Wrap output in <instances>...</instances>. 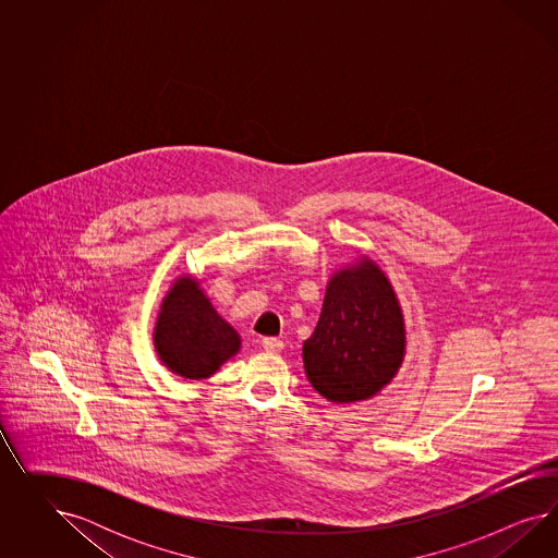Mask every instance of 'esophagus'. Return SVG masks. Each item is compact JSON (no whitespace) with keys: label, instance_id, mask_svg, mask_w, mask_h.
<instances>
[{"label":"esophagus","instance_id":"obj_1","mask_svg":"<svg viewBox=\"0 0 558 558\" xmlns=\"http://www.w3.org/2000/svg\"><path fill=\"white\" fill-rule=\"evenodd\" d=\"M262 345H264V350H268V352H274V354H278L282 348H284V343H282V339L278 338H264L262 339Z\"/></svg>","mask_w":558,"mask_h":558}]
</instances>
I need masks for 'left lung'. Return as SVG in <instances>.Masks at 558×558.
Masks as SVG:
<instances>
[{"label":"left lung","mask_w":558,"mask_h":558,"mask_svg":"<svg viewBox=\"0 0 558 558\" xmlns=\"http://www.w3.org/2000/svg\"><path fill=\"white\" fill-rule=\"evenodd\" d=\"M405 352V327L389 280L372 262L336 274L322 319L304 341V371L333 403L364 401L383 389Z\"/></svg>","instance_id":"1"}]
</instances>
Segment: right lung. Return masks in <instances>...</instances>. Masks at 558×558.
Wrapping results in <instances>:
<instances>
[{"label":"right lung","instance_id":"add662e5","mask_svg":"<svg viewBox=\"0 0 558 558\" xmlns=\"http://www.w3.org/2000/svg\"><path fill=\"white\" fill-rule=\"evenodd\" d=\"M155 345L166 366L192 380L208 378L241 345L235 329L222 322L190 278L169 290L155 329Z\"/></svg>","mask_w":558,"mask_h":558}]
</instances>
